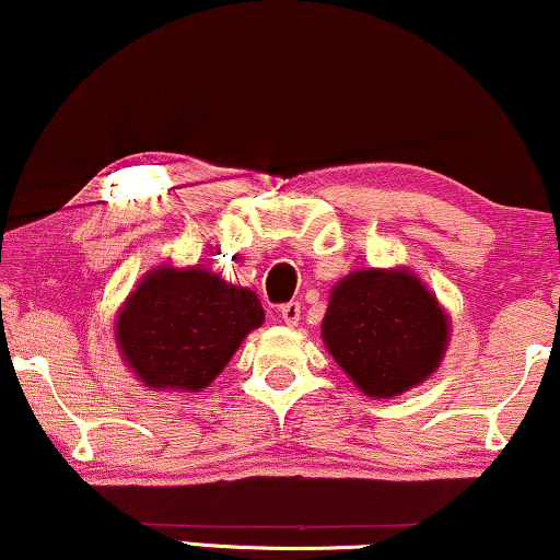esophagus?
Masks as SVG:
<instances>
[{
    "instance_id": "34e87169",
    "label": "esophagus",
    "mask_w": 560,
    "mask_h": 560,
    "mask_svg": "<svg viewBox=\"0 0 560 560\" xmlns=\"http://www.w3.org/2000/svg\"><path fill=\"white\" fill-rule=\"evenodd\" d=\"M300 311H302L300 302H294V300L292 302H284V305L279 307V318L284 320L287 326H294L300 320Z\"/></svg>"
}]
</instances>
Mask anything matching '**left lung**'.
Returning <instances> with one entry per match:
<instances>
[{"label":"left lung","mask_w":560,"mask_h":560,"mask_svg":"<svg viewBox=\"0 0 560 560\" xmlns=\"http://www.w3.org/2000/svg\"><path fill=\"white\" fill-rule=\"evenodd\" d=\"M324 342L371 397L416 387L440 365L447 318L434 294L405 271H358L339 281L324 318Z\"/></svg>","instance_id":"8db88e82"}]
</instances>
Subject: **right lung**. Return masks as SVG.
I'll return each mask as SVG.
<instances>
[{
  "label": "right lung",
  "mask_w": 560,
  "mask_h": 560,
  "mask_svg": "<svg viewBox=\"0 0 560 560\" xmlns=\"http://www.w3.org/2000/svg\"><path fill=\"white\" fill-rule=\"evenodd\" d=\"M262 318L249 289L202 268H158L126 300L115 337L147 387L199 392Z\"/></svg>",
  "instance_id": "right-lung-1"
}]
</instances>
